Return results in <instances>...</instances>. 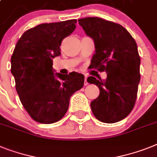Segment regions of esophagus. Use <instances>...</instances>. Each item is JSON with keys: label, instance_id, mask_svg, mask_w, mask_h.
I'll return each instance as SVG.
<instances>
[{"label": "esophagus", "instance_id": "1", "mask_svg": "<svg viewBox=\"0 0 157 157\" xmlns=\"http://www.w3.org/2000/svg\"><path fill=\"white\" fill-rule=\"evenodd\" d=\"M86 75H85V80H84V85H85V86H86V85H87L88 84V82H87V81H86Z\"/></svg>", "mask_w": 157, "mask_h": 157}]
</instances>
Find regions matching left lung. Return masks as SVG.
<instances>
[{"instance_id": "1", "label": "left lung", "mask_w": 157, "mask_h": 157, "mask_svg": "<svg viewBox=\"0 0 157 157\" xmlns=\"http://www.w3.org/2000/svg\"><path fill=\"white\" fill-rule=\"evenodd\" d=\"M78 24L94 41L95 53L90 67L107 73L106 79L87 78L100 91L90 103L91 111L101 122L120 121L134 107L140 80L136 42L122 25L102 18H82Z\"/></svg>"}]
</instances>
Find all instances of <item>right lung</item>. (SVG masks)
<instances>
[{
    "instance_id": "1",
    "label": "right lung",
    "mask_w": 157,
    "mask_h": 157,
    "mask_svg": "<svg viewBox=\"0 0 157 157\" xmlns=\"http://www.w3.org/2000/svg\"><path fill=\"white\" fill-rule=\"evenodd\" d=\"M77 20L38 25L18 40L11 58V73L23 107L41 124H53L67 113L70 99L84 84V75L54 73L53 58L61 55L60 46L73 33Z\"/></svg>"
}]
</instances>
